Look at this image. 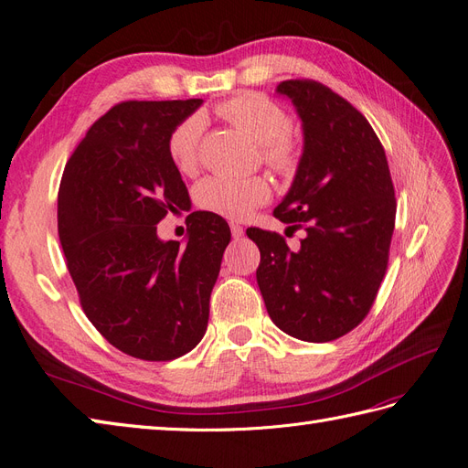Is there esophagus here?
Returning a JSON list of instances; mask_svg holds the SVG:
<instances>
[{
  "mask_svg": "<svg viewBox=\"0 0 468 468\" xmlns=\"http://www.w3.org/2000/svg\"><path fill=\"white\" fill-rule=\"evenodd\" d=\"M230 232H232V236L236 238V239H239V238H242L244 236V229H242V226H239V224H230Z\"/></svg>",
  "mask_w": 468,
  "mask_h": 468,
  "instance_id": "34e87169",
  "label": "esophagus"
}]
</instances>
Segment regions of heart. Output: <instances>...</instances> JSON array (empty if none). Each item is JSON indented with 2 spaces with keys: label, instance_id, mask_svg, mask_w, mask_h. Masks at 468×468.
Returning a JSON list of instances; mask_svg holds the SVG:
<instances>
[{
  "label": "heart",
  "instance_id": "b5f03b06",
  "mask_svg": "<svg viewBox=\"0 0 468 468\" xmlns=\"http://www.w3.org/2000/svg\"><path fill=\"white\" fill-rule=\"evenodd\" d=\"M220 115L261 146V158L279 174H291L299 150L289 136L291 121L285 109L260 93H242L218 105ZM205 117L191 115L169 136V155L181 172H193L199 162ZM271 187L263 177H207L195 189L201 208L230 220H242L269 201Z\"/></svg>",
  "mask_w": 468,
  "mask_h": 468
}]
</instances>
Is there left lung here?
<instances>
[{
    "label": "left lung",
    "instance_id": "1",
    "mask_svg": "<svg viewBox=\"0 0 468 468\" xmlns=\"http://www.w3.org/2000/svg\"><path fill=\"white\" fill-rule=\"evenodd\" d=\"M277 93L303 121L304 146L292 186L273 217L303 229L299 250L261 229L256 271L269 318L279 330L324 344L369 314L388 263L396 199L373 126L344 97L313 80H287Z\"/></svg>",
    "mask_w": 468,
    "mask_h": 468
}]
</instances>
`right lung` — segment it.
Returning <instances> with one entry per match:
<instances>
[{
	"mask_svg": "<svg viewBox=\"0 0 468 468\" xmlns=\"http://www.w3.org/2000/svg\"><path fill=\"white\" fill-rule=\"evenodd\" d=\"M203 99L124 101L91 124L68 160L58 236L83 313L111 346L172 361L201 342L230 226L187 217V242L158 238L167 212L191 205L169 136Z\"/></svg>",
	"mask_w": 468,
	"mask_h": 468,
	"instance_id": "1",
	"label": "right lung"
}]
</instances>
